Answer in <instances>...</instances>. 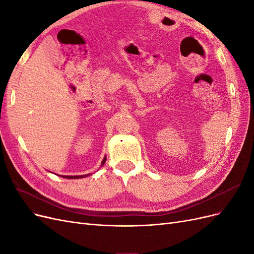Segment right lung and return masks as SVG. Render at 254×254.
I'll return each mask as SVG.
<instances>
[{"label": "right lung", "instance_id": "obj_1", "mask_svg": "<svg viewBox=\"0 0 254 254\" xmlns=\"http://www.w3.org/2000/svg\"><path fill=\"white\" fill-rule=\"evenodd\" d=\"M105 162H106V158L103 160L102 165H104ZM89 175H91V174H89ZM89 175H81V176H63V177H64V178H66V179H78V178H82V177H87V176H89Z\"/></svg>", "mask_w": 254, "mask_h": 254}]
</instances>
